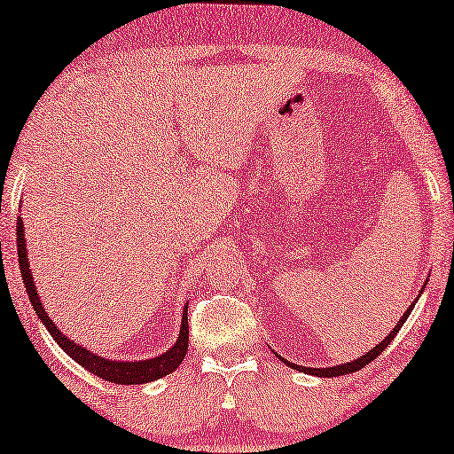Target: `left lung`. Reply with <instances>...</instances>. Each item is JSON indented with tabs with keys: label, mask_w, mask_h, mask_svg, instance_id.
I'll return each mask as SVG.
<instances>
[{
	"label": "left lung",
	"mask_w": 454,
	"mask_h": 454,
	"mask_svg": "<svg viewBox=\"0 0 454 454\" xmlns=\"http://www.w3.org/2000/svg\"><path fill=\"white\" fill-rule=\"evenodd\" d=\"M416 302H418V300H413V304H416ZM413 304L410 306V309H407L405 315L399 318L397 325H395V329L391 331V333H388V335L385 337V340H382V341L379 343V346H374L372 349H368L366 354L357 357V360H352V362H348V364H341V366H329V368H306V366H298V364H292V362H288V360H284L282 356H279V360L288 364V366H290V368H294V370H300V372H306V374L323 376V379H331V376H343V374L356 372V370H360V368L366 366V364H370L372 360H376V356H380L382 352H385V349H387L388 346H391V341L395 340V335L399 333V329L403 327V323L407 321V317H410V312L413 310Z\"/></svg>",
	"instance_id": "1"
}]
</instances>
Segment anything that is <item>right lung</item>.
Wrapping results in <instances>:
<instances>
[{
    "label": "right lung",
    "mask_w": 454,
    "mask_h": 454,
    "mask_svg": "<svg viewBox=\"0 0 454 454\" xmlns=\"http://www.w3.org/2000/svg\"><path fill=\"white\" fill-rule=\"evenodd\" d=\"M18 261H20V273L24 279V286H27L28 298L33 302L38 318H41L44 327L51 333V337L59 343L63 352L69 354L72 360H75L80 366L90 370L92 374L100 376L108 382H117V385H144V382H152L162 379V376L170 374L172 370L178 368V364L184 360V354H187L189 348V321H187V309L189 304L184 306L183 310V321H181V331H178V340L170 349H166L162 356L150 357V360H137V362H119V360H108V357H102L92 354L90 349L82 348L80 343H74L67 340L66 335L61 333L59 329L55 327V323L51 321L47 312H44V306L36 294V286L33 282V273H30L28 265V253H27V239H24V222L18 218Z\"/></svg>",
    "instance_id": "add662e5"
}]
</instances>
